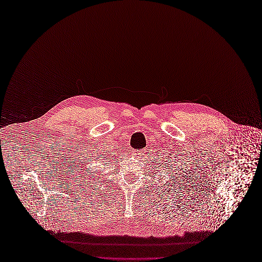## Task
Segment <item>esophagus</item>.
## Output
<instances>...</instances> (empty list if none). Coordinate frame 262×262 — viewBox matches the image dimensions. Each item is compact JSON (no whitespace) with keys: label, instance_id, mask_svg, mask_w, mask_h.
<instances>
[{"label":"esophagus","instance_id":"obj_1","mask_svg":"<svg viewBox=\"0 0 262 262\" xmlns=\"http://www.w3.org/2000/svg\"><path fill=\"white\" fill-rule=\"evenodd\" d=\"M144 152V150H137V149H133L132 150V156H134V157H136V158H140L141 156H142V154Z\"/></svg>","mask_w":262,"mask_h":262}]
</instances>
